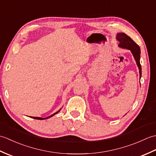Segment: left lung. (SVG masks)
Returning <instances> with one entry per match:
<instances>
[{"instance_id": "8db88e82", "label": "left lung", "mask_w": 156, "mask_h": 156, "mask_svg": "<svg viewBox=\"0 0 156 156\" xmlns=\"http://www.w3.org/2000/svg\"><path fill=\"white\" fill-rule=\"evenodd\" d=\"M117 39L119 41V46L120 48H125L131 50L132 54L135 59L137 65L140 69V76H141V66L140 64V48L136 43L127 35L124 33H119L117 35Z\"/></svg>"}]
</instances>
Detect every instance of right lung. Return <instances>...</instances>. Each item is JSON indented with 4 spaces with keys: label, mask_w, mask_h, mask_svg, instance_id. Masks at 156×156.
I'll return each instance as SVG.
<instances>
[{
    "label": "right lung",
    "mask_w": 156,
    "mask_h": 156,
    "mask_svg": "<svg viewBox=\"0 0 156 156\" xmlns=\"http://www.w3.org/2000/svg\"><path fill=\"white\" fill-rule=\"evenodd\" d=\"M59 111H60V109H59V110L58 111H57V112H55V113H54V114H53V115H51L49 116V117H46V118H41V117H32V118L35 119H39V120H43V119H48V118H49V117H52L53 115H55V114H57L58 112H59Z\"/></svg>",
    "instance_id": "add662e5"
}]
</instances>
